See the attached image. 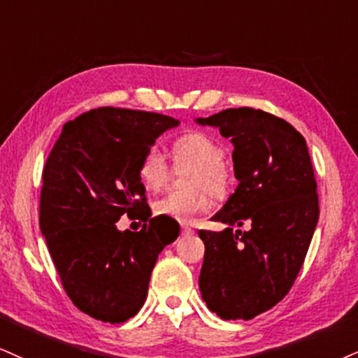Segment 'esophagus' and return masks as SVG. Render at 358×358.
I'll list each match as a JSON object with an SVG mask.
<instances>
[{
  "label": "esophagus",
  "mask_w": 358,
  "mask_h": 358,
  "mask_svg": "<svg viewBox=\"0 0 358 358\" xmlns=\"http://www.w3.org/2000/svg\"><path fill=\"white\" fill-rule=\"evenodd\" d=\"M194 229L191 227H182V236H192Z\"/></svg>",
  "instance_id": "obj_1"
}]
</instances>
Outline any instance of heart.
I'll return each instance as SVG.
<instances>
[{
	"mask_svg": "<svg viewBox=\"0 0 358 358\" xmlns=\"http://www.w3.org/2000/svg\"><path fill=\"white\" fill-rule=\"evenodd\" d=\"M172 164L189 169L184 178L187 191H174L154 202L156 215L191 224L210 209L209 192L220 196L227 191L231 174L224 164V148L204 132H184L171 143ZM138 176L148 191H159L171 178V167L156 148L145 149L138 164Z\"/></svg>",
	"mask_w": 358,
	"mask_h": 358,
	"instance_id": "1",
	"label": "heart"
}]
</instances>
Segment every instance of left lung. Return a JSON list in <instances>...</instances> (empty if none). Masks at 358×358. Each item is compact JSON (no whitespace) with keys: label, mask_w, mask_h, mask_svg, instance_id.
<instances>
[{"label":"left lung","mask_w":358,"mask_h":358,"mask_svg":"<svg viewBox=\"0 0 358 358\" xmlns=\"http://www.w3.org/2000/svg\"><path fill=\"white\" fill-rule=\"evenodd\" d=\"M196 121L231 139L239 180L213 217L229 227L199 231V289L220 319L249 320L279 303L301 272L319 220L314 167L303 136L273 114L237 108ZM244 223L249 231L231 232Z\"/></svg>","instance_id":"obj_1"}]
</instances>
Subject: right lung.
I'll return each instance as SVG.
<instances>
[{
	"instance_id": "obj_1",
	"label": "right lung",
	"mask_w": 358,
	"mask_h": 358,
	"mask_svg": "<svg viewBox=\"0 0 358 358\" xmlns=\"http://www.w3.org/2000/svg\"><path fill=\"white\" fill-rule=\"evenodd\" d=\"M179 124L164 114L91 109L66 122L43 169L39 227L66 294L94 319L122 324L148 297L157 255L179 224L151 217L138 164L162 132ZM143 220L119 231L121 215Z\"/></svg>"
}]
</instances>
